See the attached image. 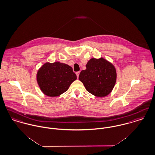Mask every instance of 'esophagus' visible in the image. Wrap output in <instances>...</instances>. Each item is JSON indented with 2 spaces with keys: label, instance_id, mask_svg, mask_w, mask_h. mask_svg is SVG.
<instances>
[{
  "label": "esophagus",
  "instance_id": "34e87169",
  "mask_svg": "<svg viewBox=\"0 0 155 155\" xmlns=\"http://www.w3.org/2000/svg\"><path fill=\"white\" fill-rule=\"evenodd\" d=\"M79 73H80V71H77V72L76 73V75H77V78H79Z\"/></svg>",
  "mask_w": 155,
  "mask_h": 155
}]
</instances>
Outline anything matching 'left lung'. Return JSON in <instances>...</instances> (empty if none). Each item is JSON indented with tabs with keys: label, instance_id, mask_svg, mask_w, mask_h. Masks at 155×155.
<instances>
[{
	"label": "left lung",
	"instance_id": "8db88e82",
	"mask_svg": "<svg viewBox=\"0 0 155 155\" xmlns=\"http://www.w3.org/2000/svg\"><path fill=\"white\" fill-rule=\"evenodd\" d=\"M81 71L79 79L86 91L97 97H104L113 91L117 81V71L113 64L103 57L92 58Z\"/></svg>",
	"mask_w": 155,
	"mask_h": 155
}]
</instances>
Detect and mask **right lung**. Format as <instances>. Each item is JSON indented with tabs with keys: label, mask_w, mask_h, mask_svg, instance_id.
Returning <instances> with one entry per match:
<instances>
[{
	"label": "right lung",
	"mask_w": 155,
	"mask_h": 155,
	"mask_svg": "<svg viewBox=\"0 0 155 155\" xmlns=\"http://www.w3.org/2000/svg\"><path fill=\"white\" fill-rule=\"evenodd\" d=\"M76 79L72 68L59 61L45 63L37 73V82L41 92L50 97L61 95Z\"/></svg>",
	"instance_id": "add662e5"
}]
</instances>
